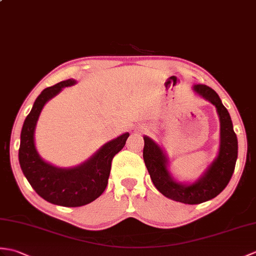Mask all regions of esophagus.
I'll list each match as a JSON object with an SVG mask.
<instances>
[{"label":"esophagus","mask_w":256,"mask_h":256,"mask_svg":"<svg viewBox=\"0 0 256 256\" xmlns=\"http://www.w3.org/2000/svg\"><path fill=\"white\" fill-rule=\"evenodd\" d=\"M144 130H145V128H142V126H140V128H135V132L138 133V134H140L142 132H144Z\"/></svg>","instance_id":"obj_1"}]
</instances>
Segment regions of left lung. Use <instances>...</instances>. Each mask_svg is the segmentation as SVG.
<instances>
[{
    "label": "left lung",
    "mask_w": 256,
    "mask_h": 256,
    "mask_svg": "<svg viewBox=\"0 0 256 256\" xmlns=\"http://www.w3.org/2000/svg\"><path fill=\"white\" fill-rule=\"evenodd\" d=\"M193 92L216 106L220 122V142L217 157L206 168L198 180L180 182L169 170L170 162L167 154L152 138L144 136L142 157L150 172L154 186L158 191L172 200L184 204H200L210 200L227 186L234 171L238 158V140L228 110L224 108L217 92L210 87L196 84Z\"/></svg>",
    "instance_id": "1"
}]
</instances>
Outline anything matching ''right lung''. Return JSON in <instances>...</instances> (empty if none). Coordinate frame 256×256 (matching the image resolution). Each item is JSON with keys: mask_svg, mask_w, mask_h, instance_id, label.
Segmentation results:
<instances>
[{"mask_svg": "<svg viewBox=\"0 0 256 256\" xmlns=\"http://www.w3.org/2000/svg\"><path fill=\"white\" fill-rule=\"evenodd\" d=\"M75 84L76 80L70 78L41 92L22 124L18 150L22 171L34 191L49 203L65 207L89 204L104 193L112 158L124 147L130 136L126 132L106 142L90 158L75 167H56L41 158L34 144V130L41 111L64 87Z\"/></svg>", "mask_w": 256, "mask_h": 256, "instance_id": "add662e5", "label": "right lung"}]
</instances>
